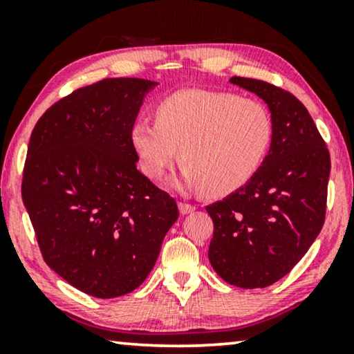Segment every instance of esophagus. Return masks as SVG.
I'll list each match as a JSON object with an SVG mask.
<instances>
[{
	"mask_svg": "<svg viewBox=\"0 0 354 354\" xmlns=\"http://www.w3.org/2000/svg\"><path fill=\"white\" fill-rule=\"evenodd\" d=\"M178 211H180V214H190V212L195 211V206L190 205V203L178 201Z\"/></svg>",
	"mask_w": 354,
	"mask_h": 354,
	"instance_id": "1",
	"label": "esophagus"
}]
</instances>
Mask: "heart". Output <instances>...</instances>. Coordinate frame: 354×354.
Segmentation results:
<instances>
[{
    "instance_id": "1",
    "label": "heart",
    "mask_w": 354,
    "mask_h": 354,
    "mask_svg": "<svg viewBox=\"0 0 354 354\" xmlns=\"http://www.w3.org/2000/svg\"><path fill=\"white\" fill-rule=\"evenodd\" d=\"M274 138L269 109L256 100L200 88L180 90L156 108V122L137 120L130 142L140 167L158 180L178 158L182 185L222 196L256 176Z\"/></svg>"
}]
</instances>
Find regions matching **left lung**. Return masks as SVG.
<instances>
[{
  "label": "left lung",
  "mask_w": 354,
  "mask_h": 354,
  "mask_svg": "<svg viewBox=\"0 0 354 354\" xmlns=\"http://www.w3.org/2000/svg\"><path fill=\"white\" fill-rule=\"evenodd\" d=\"M258 95L274 120V138L256 176L206 206L214 222L209 263L227 283L264 288L287 275L326 219L330 154L308 109L268 82L232 77Z\"/></svg>",
  "instance_id": "left-lung-1"
}]
</instances>
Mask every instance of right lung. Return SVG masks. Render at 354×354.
I'll list each match as a JSON object with an SVG mask.
<instances>
[{
    "label": "right lung",
    "mask_w": 354,
    "mask_h": 354,
    "mask_svg": "<svg viewBox=\"0 0 354 354\" xmlns=\"http://www.w3.org/2000/svg\"><path fill=\"white\" fill-rule=\"evenodd\" d=\"M158 82L104 79L72 91L38 119L22 201L43 259L80 292L115 298L151 272L177 203L137 169L130 142Z\"/></svg>",
    "instance_id": "obj_1"
}]
</instances>
